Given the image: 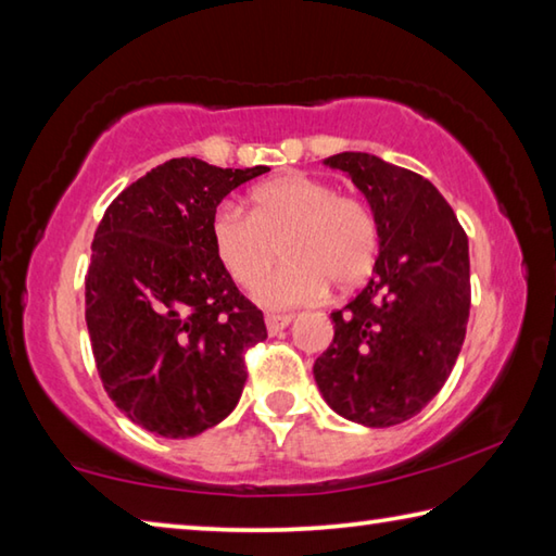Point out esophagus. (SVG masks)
Segmentation results:
<instances>
[{
    "label": "esophagus",
    "instance_id": "34e87169",
    "mask_svg": "<svg viewBox=\"0 0 556 556\" xmlns=\"http://www.w3.org/2000/svg\"><path fill=\"white\" fill-rule=\"evenodd\" d=\"M265 321H267V331H269L271 336H275V333H279V331H285V328H287L291 321H294V316H291V314H269V316L265 318Z\"/></svg>",
    "mask_w": 556,
    "mask_h": 556
}]
</instances>
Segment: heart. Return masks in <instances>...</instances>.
<instances>
[{"instance_id": "1", "label": "heart", "mask_w": 556, "mask_h": 556, "mask_svg": "<svg viewBox=\"0 0 556 556\" xmlns=\"http://www.w3.org/2000/svg\"><path fill=\"white\" fill-rule=\"evenodd\" d=\"M213 252L240 287H252L274 264L288 265L255 287L267 308L321 299L328 285L351 291L378 257V223L368 205L338 195L331 184L306 174H281L250 193V215L223 203L211 218Z\"/></svg>"}]
</instances>
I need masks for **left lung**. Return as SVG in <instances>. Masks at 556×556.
Listing matches in <instances>:
<instances>
[{
    "label": "left lung",
    "instance_id": "1",
    "mask_svg": "<svg viewBox=\"0 0 556 556\" xmlns=\"http://www.w3.org/2000/svg\"><path fill=\"white\" fill-rule=\"evenodd\" d=\"M365 195L378 260L365 289L333 312L314 378L328 407L363 427L412 419L444 388L466 338L468 238L434 184L365 152L324 159Z\"/></svg>",
    "mask_w": 556,
    "mask_h": 556
}]
</instances>
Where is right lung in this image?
Listing matches in <instances>:
<instances>
[{"label": "right lung", "mask_w": 556, "mask_h": 556, "mask_svg": "<svg viewBox=\"0 0 556 556\" xmlns=\"http://www.w3.org/2000/svg\"><path fill=\"white\" fill-rule=\"evenodd\" d=\"M267 166L172 159L108 205L86 277L92 355L115 407L152 434L199 437L228 417L265 341L257 306L215 257L211 218Z\"/></svg>", "instance_id": "1"}]
</instances>
